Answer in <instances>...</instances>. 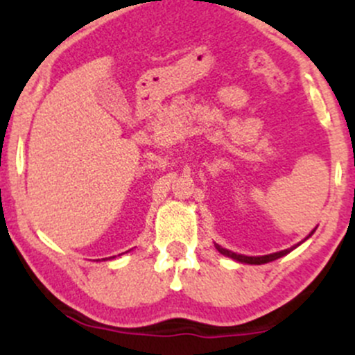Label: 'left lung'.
<instances>
[{"label": "left lung", "mask_w": 355, "mask_h": 355, "mask_svg": "<svg viewBox=\"0 0 355 355\" xmlns=\"http://www.w3.org/2000/svg\"><path fill=\"white\" fill-rule=\"evenodd\" d=\"M297 247V245H295ZM295 247L292 248H287V250H282V252H275V254H270V255H262V257H247V255H240V254H234V252L227 250V248H222L220 245H217V250L220 254L230 257V259L234 260H239V262H243V263H254V266H260V263H267V262H272V260H277L280 259V257L287 255L288 252L294 250Z\"/></svg>", "instance_id": "1"}]
</instances>
